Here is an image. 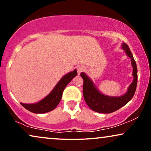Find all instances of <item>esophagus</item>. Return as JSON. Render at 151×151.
Returning a JSON list of instances; mask_svg holds the SVG:
<instances>
[{
	"instance_id": "esophagus-1",
	"label": "esophagus",
	"mask_w": 151,
	"mask_h": 151,
	"mask_svg": "<svg viewBox=\"0 0 151 151\" xmlns=\"http://www.w3.org/2000/svg\"><path fill=\"white\" fill-rule=\"evenodd\" d=\"M84 71V67H82V66H79V67H78L77 68V71H78V75H80V73Z\"/></svg>"
}]
</instances>
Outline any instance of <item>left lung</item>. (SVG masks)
Masks as SVG:
<instances>
[{"mask_svg":"<svg viewBox=\"0 0 151 151\" xmlns=\"http://www.w3.org/2000/svg\"><path fill=\"white\" fill-rule=\"evenodd\" d=\"M122 49L125 51L127 56L131 60L133 67V81L130 84L127 92L119 97L108 96L99 91L92 80L82 72L80 76L84 80L83 96L84 100L88 107L93 111L100 113H111L118 110L127 104L133 98L135 94L137 83V68L129 47L126 43H122Z\"/></svg>","mask_w":151,"mask_h":151,"instance_id":"1","label":"left lung"}]
</instances>
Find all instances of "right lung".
I'll return each instance as SVG.
<instances>
[{"mask_svg": "<svg viewBox=\"0 0 151 151\" xmlns=\"http://www.w3.org/2000/svg\"><path fill=\"white\" fill-rule=\"evenodd\" d=\"M78 75L76 69L64 76L51 92L40 102L35 104L20 103L22 106L34 113H45L52 111L58 105L63 96V91L72 79Z\"/></svg>", "mask_w": 151, "mask_h": 151, "instance_id": "obj_1", "label": "right lung"}]
</instances>
